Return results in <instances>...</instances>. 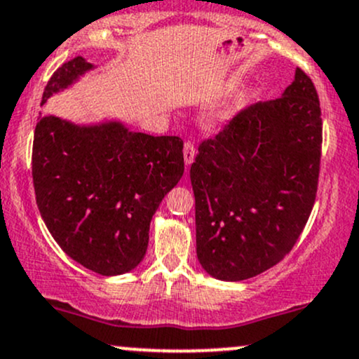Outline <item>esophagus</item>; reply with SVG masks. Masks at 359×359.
Returning a JSON list of instances; mask_svg holds the SVG:
<instances>
[{"instance_id": "34e87169", "label": "esophagus", "mask_w": 359, "mask_h": 359, "mask_svg": "<svg viewBox=\"0 0 359 359\" xmlns=\"http://www.w3.org/2000/svg\"><path fill=\"white\" fill-rule=\"evenodd\" d=\"M194 158H196V147H194L192 142H185L184 145V162L185 165H191L194 162Z\"/></svg>"}]
</instances>
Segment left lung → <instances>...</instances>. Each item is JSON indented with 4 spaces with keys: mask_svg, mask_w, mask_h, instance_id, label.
Returning <instances> with one entry per match:
<instances>
[{
    "mask_svg": "<svg viewBox=\"0 0 359 359\" xmlns=\"http://www.w3.org/2000/svg\"><path fill=\"white\" fill-rule=\"evenodd\" d=\"M323 119L306 72L199 145L191 167L201 266L224 282L271 269L294 248L319 180Z\"/></svg>",
    "mask_w": 359,
    "mask_h": 359,
    "instance_id": "obj_1",
    "label": "left lung"
}]
</instances>
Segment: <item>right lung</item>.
<instances>
[{
	"mask_svg": "<svg viewBox=\"0 0 359 359\" xmlns=\"http://www.w3.org/2000/svg\"><path fill=\"white\" fill-rule=\"evenodd\" d=\"M96 67L84 59L53 72L42 104ZM184 142L131 131L118 119L76 125L40 116L32 174L39 211L74 262L106 277L137 269L150 222L184 175Z\"/></svg>",
	"mask_w": 359,
	"mask_h": 359,
	"instance_id": "add662e5",
	"label": "right lung"
}]
</instances>
